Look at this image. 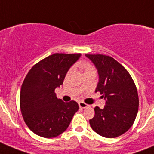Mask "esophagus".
Instances as JSON below:
<instances>
[{"mask_svg": "<svg viewBox=\"0 0 154 154\" xmlns=\"http://www.w3.org/2000/svg\"><path fill=\"white\" fill-rule=\"evenodd\" d=\"M78 105H79V107L81 108V109H85V108H88L89 106V105H87V104H85V103L83 102V101H80V102L78 103Z\"/></svg>", "mask_w": 154, "mask_h": 154, "instance_id": "esophagus-1", "label": "esophagus"}]
</instances>
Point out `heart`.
Segmentation results:
<instances>
[{
	"label": "heart",
	"mask_w": 154,
	"mask_h": 154,
	"mask_svg": "<svg viewBox=\"0 0 154 154\" xmlns=\"http://www.w3.org/2000/svg\"><path fill=\"white\" fill-rule=\"evenodd\" d=\"M82 67L84 68V69H90V68H92L90 65H86V64H85V65H82Z\"/></svg>",
	"instance_id": "obj_1"
}]
</instances>
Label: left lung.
Here are the masks:
<instances>
[{
	"instance_id": "obj_1",
	"label": "left lung",
	"mask_w": 154,
	"mask_h": 154,
	"mask_svg": "<svg viewBox=\"0 0 154 154\" xmlns=\"http://www.w3.org/2000/svg\"><path fill=\"white\" fill-rule=\"evenodd\" d=\"M94 64L99 75L95 92L105 100L104 109L96 106L95 115L89 120L97 134L114 138L133 125L138 112L139 99L134 80L119 62L109 56L85 54Z\"/></svg>"
}]
</instances>
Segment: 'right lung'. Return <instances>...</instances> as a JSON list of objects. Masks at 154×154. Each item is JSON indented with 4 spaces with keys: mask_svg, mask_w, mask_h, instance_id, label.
Returning a JSON list of instances; mask_svg holds the SVG:
<instances>
[{
    "mask_svg": "<svg viewBox=\"0 0 154 154\" xmlns=\"http://www.w3.org/2000/svg\"><path fill=\"white\" fill-rule=\"evenodd\" d=\"M80 57L81 53H54L33 65L26 75L20 89V111L25 124L38 136H59L79 109L76 101L65 103L58 99L55 89L63 84Z\"/></svg>",
    "mask_w": 154,
    "mask_h": 154,
    "instance_id": "add662e5",
    "label": "right lung"
}]
</instances>
